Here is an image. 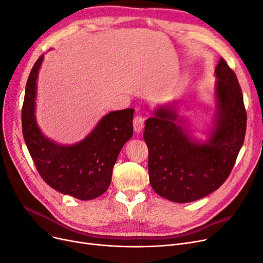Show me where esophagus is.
Masks as SVG:
<instances>
[{
  "label": "esophagus",
  "mask_w": 263,
  "mask_h": 263,
  "mask_svg": "<svg viewBox=\"0 0 263 263\" xmlns=\"http://www.w3.org/2000/svg\"><path fill=\"white\" fill-rule=\"evenodd\" d=\"M144 122H145V118L142 116H137L135 118L133 119V128L134 131L137 133H140L143 128H144Z\"/></svg>",
  "instance_id": "esophagus-1"
}]
</instances>
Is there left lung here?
Masks as SVG:
<instances>
[{
  "mask_svg": "<svg viewBox=\"0 0 263 263\" xmlns=\"http://www.w3.org/2000/svg\"><path fill=\"white\" fill-rule=\"evenodd\" d=\"M215 128L208 141L190 137L173 105L145 122L153 190L174 202H191L218 190L234 167L245 140L247 115L235 72L221 57L216 67Z\"/></svg>",
  "mask_w": 263,
  "mask_h": 263,
  "instance_id": "left-lung-1",
  "label": "left lung"
}]
</instances>
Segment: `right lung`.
I'll list each match as a JSON object with an SVG mask.
<instances>
[{
	"instance_id": "1",
	"label": "right lung",
	"mask_w": 263,
	"mask_h": 263,
	"mask_svg": "<svg viewBox=\"0 0 263 263\" xmlns=\"http://www.w3.org/2000/svg\"><path fill=\"white\" fill-rule=\"evenodd\" d=\"M44 55L29 74L22 110L23 135L41 178L52 189L80 200L101 196L109 187L118 155L133 134V108L104 116L91 133L72 145L47 139L35 120L37 73Z\"/></svg>"
}]
</instances>
